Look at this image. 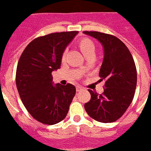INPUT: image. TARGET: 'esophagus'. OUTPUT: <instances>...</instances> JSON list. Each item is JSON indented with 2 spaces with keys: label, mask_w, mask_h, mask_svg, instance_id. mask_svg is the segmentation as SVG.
<instances>
[{
  "label": "esophagus",
  "mask_w": 151,
  "mask_h": 151,
  "mask_svg": "<svg viewBox=\"0 0 151 151\" xmlns=\"http://www.w3.org/2000/svg\"><path fill=\"white\" fill-rule=\"evenodd\" d=\"M76 90H77V92H81V90H83V88L81 86H78L76 88Z\"/></svg>",
  "instance_id": "obj_1"
}]
</instances>
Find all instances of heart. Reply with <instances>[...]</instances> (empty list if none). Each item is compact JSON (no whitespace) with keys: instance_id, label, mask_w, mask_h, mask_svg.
<instances>
[{"instance_id":"b5f03b06","label":"heart","mask_w":151,"mask_h":151,"mask_svg":"<svg viewBox=\"0 0 151 151\" xmlns=\"http://www.w3.org/2000/svg\"><path fill=\"white\" fill-rule=\"evenodd\" d=\"M78 43L81 51L83 52V54L85 55V56L89 53L95 52V45L93 41H91L90 39L81 38L78 41ZM64 57H65V52H63L62 55V59H64Z\"/></svg>"}]
</instances>
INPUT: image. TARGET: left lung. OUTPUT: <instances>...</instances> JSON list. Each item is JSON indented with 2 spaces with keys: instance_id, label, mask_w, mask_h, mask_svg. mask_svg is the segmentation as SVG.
I'll list each match as a JSON object with an SVG mask.
<instances>
[{
  "instance_id": "obj_1",
  "label": "left lung",
  "mask_w": 151,
  "mask_h": 151,
  "mask_svg": "<svg viewBox=\"0 0 151 151\" xmlns=\"http://www.w3.org/2000/svg\"><path fill=\"white\" fill-rule=\"evenodd\" d=\"M96 38L103 46L104 58L99 76L105 81L103 92L88 89L91 99L85 109L92 119L111 123L124 114L133 99L137 73L129 48L117 37L97 31H84Z\"/></svg>"
}]
</instances>
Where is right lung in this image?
Returning <instances> with one entry per match:
<instances>
[{
	"label": "right lung",
	"mask_w": 151,
	"mask_h": 151,
	"mask_svg": "<svg viewBox=\"0 0 151 151\" xmlns=\"http://www.w3.org/2000/svg\"><path fill=\"white\" fill-rule=\"evenodd\" d=\"M78 31L52 33L34 39L18 62L15 82L23 105L37 122L55 124L66 117L76 93L71 84L52 85V71Z\"/></svg>",
	"instance_id": "obj_1"
}]
</instances>
